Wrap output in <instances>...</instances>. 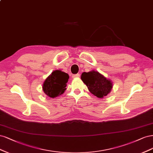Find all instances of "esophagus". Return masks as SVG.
Here are the masks:
<instances>
[{
	"label": "esophagus",
	"instance_id": "esophagus-1",
	"mask_svg": "<svg viewBox=\"0 0 153 153\" xmlns=\"http://www.w3.org/2000/svg\"><path fill=\"white\" fill-rule=\"evenodd\" d=\"M80 76V75H79V74H73L72 76V78H76V77H79Z\"/></svg>",
	"mask_w": 153,
	"mask_h": 153
}]
</instances>
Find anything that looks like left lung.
Instances as JSON below:
<instances>
[{
    "instance_id": "1",
    "label": "left lung",
    "mask_w": 153,
    "mask_h": 153,
    "mask_svg": "<svg viewBox=\"0 0 153 153\" xmlns=\"http://www.w3.org/2000/svg\"><path fill=\"white\" fill-rule=\"evenodd\" d=\"M81 78L88 90L98 98H103L111 92L112 82L98 71L83 72Z\"/></svg>"
}]
</instances>
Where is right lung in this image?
<instances>
[{
    "mask_svg": "<svg viewBox=\"0 0 153 153\" xmlns=\"http://www.w3.org/2000/svg\"><path fill=\"white\" fill-rule=\"evenodd\" d=\"M68 78V74L60 70L53 71L43 83L42 90L44 93L53 98L62 95L66 90Z\"/></svg>",
    "mask_w": 153,
    "mask_h": 153,
    "instance_id": "right-lung-1",
    "label": "right lung"
}]
</instances>
